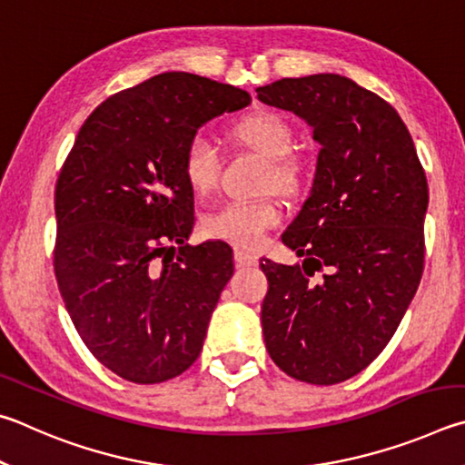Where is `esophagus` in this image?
Instances as JSON below:
<instances>
[{
	"mask_svg": "<svg viewBox=\"0 0 465 465\" xmlns=\"http://www.w3.org/2000/svg\"><path fill=\"white\" fill-rule=\"evenodd\" d=\"M257 263V257L247 253V251L242 249H234V265L237 267H251Z\"/></svg>",
	"mask_w": 465,
	"mask_h": 465,
	"instance_id": "1",
	"label": "esophagus"
}]
</instances>
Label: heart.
<instances>
[{"label":"heart","mask_w":465,"mask_h":465,"mask_svg":"<svg viewBox=\"0 0 465 465\" xmlns=\"http://www.w3.org/2000/svg\"><path fill=\"white\" fill-rule=\"evenodd\" d=\"M231 134L247 149L270 159V171L265 175L267 187H278L282 193L288 195L300 192L304 183V163L296 153H292L294 130L286 120L273 112H255L237 122ZM182 169L187 185L198 195H206L214 190L220 161L208 138L193 136L187 143ZM280 223L282 208L275 200L226 202L202 216L200 231L208 239L257 249L262 247L267 231Z\"/></svg>","instance_id":"heart-1"}]
</instances>
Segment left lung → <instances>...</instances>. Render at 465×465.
<instances>
[{"label":"left lung","mask_w":465,"mask_h":465,"mask_svg":"<svg viewBox=\"0 0 465 465\" xmlns=\"http://www.w3.org/2000/svg\"><path fill=\"white\" fill-rule=\"evenodd\" d=\"M257 97L294 112L321 144L311 195L282 234L304 263L262 259L265 347L288 376L339 384L384 351L417 294L427 177L398 112L351 79L288 77Z\"/></svg>","instance_id":"8db88e82"}]
</instances>
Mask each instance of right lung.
Wrapping results in <instances>:
<instances>
[{"instance_id":"add662e5","label":"right lung","mask_w":465,"mask_h":465,"mask_svg":"<svg viewBox=\"0 0 465 465\" xmlns=\"http://www.w3.org/2000/svg\"><path fill=\"white\" fill-rule=\"evenodd\" d=\"M249 104L239 87L161 73L97 105L64 159L56 283L79 337L120 378L159 384L198 360L232 251L185 242L193 190L182 159L202 124Z\"/></svg>"}]
</instances>
